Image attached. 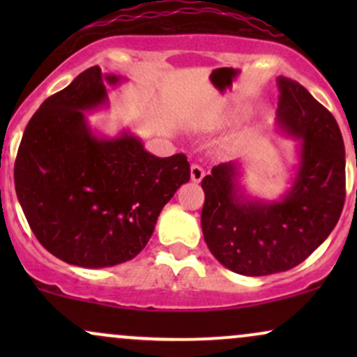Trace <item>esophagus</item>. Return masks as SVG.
<instances>
[{
	"label": "esophagus",
	"instance_id": "1",
	"mask_svg": "<svg viewBox=\"0 0 357 357\" xmlns=\"http://www.w3.org/2000/svg\"><path fill=\"white\" fill-rule=\"evenodd\" d=\"M204 178V169L199 165H192L191 166V181L199 183Z\"/></svg>",
	"mask_w": 357,
	"mask_h": 357
}]
</instances>
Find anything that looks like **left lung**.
<instances>
[{
  "mask_svg": "<svg viewBox=\"0 0 357 357\" xmlns=\"http://www.w3.org/2000/svg\"><path fill=\"white\" fill-rule=\"evenodd\" d=\"M277 127L296 139L292 186L261 199L241 186V162H221L204 176L203 236L223 267L247 277L285 272L331 235L346 198V154L333 114L301 84L277 77Z\"/></svg>",
  "mask_w": 357,
  "mask_h": 357,
  "instance_id": "1",
  "label": "left lung"
}]
</instances>
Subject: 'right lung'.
<instances>
[{
  "label": "right lung",
  "mask_w": 357,
  "mask_h": 357,
  "mask_svg": "<svg viewBox=\"0 0 357 357\" xmlns=\"http://www.w3.org/2000/svg\"><path fill=\"white\" fill-rule=\"evenodd\" d=\"M126 79L82 72L30 119L15 190L31 231L52 255L84 268L124 264L146 247L165 204L190 181L184 154L158 158L129 129L102 136L85 114L109 107Z\"/></svg>",
  "instance_id": "obj_1"
}]
</instances>
